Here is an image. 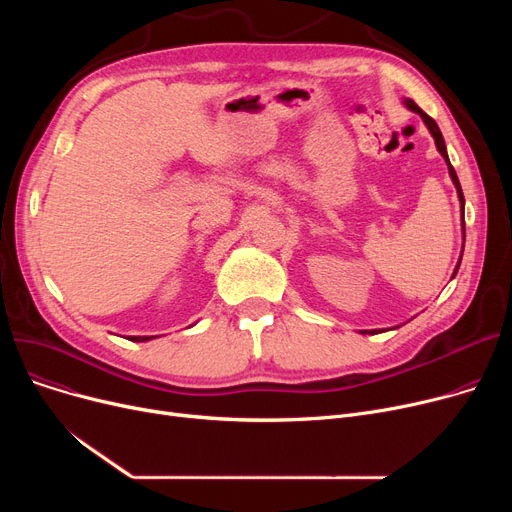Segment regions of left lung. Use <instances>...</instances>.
<instances>
[{"instance_id":"obj_1","label":"left lung","mask_w":512,"mask_h":512,"mask_svg":"<svg viewBox=\"0 0 512 512\" xmlns=\"http://www.w3.org/2000/svg\"><path fill=\"white\" fill-rule=\"evenodd\" d=\"M405 103L411 112H415V114H419L421 116V120L425 122V126H427V130L432 132V137H434V141H436V147H438V151H440V155L444 157V161H446V166H448V174H450V178H452V182H454V188H456V195H459V201H461V211H463V247H465V197H463V191H461V182H459V176H456V172H454V168H452V164H450V159H448V151H446V143H444V137H442V132H440V128H438V124H436V120L434 118H429L421 107L413 101V99H405L402 101ZM461 259H463V253H461V257H459V263H456V267H454V272H452V278L456 276V272H459V265H461ZM378 330H361V334H375Z\"/></svg>"}]
</instances>
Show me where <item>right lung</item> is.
Instances as JSON below:
<instances>
[{"instance_id": "1", "label": "right lung", "mask_w": 512, "mask_h": 512, "mask_svg": "<svg viewBox=\"0 0 512 512\" xmlns=\"http://www.w3.org/2000/svg\"><path fill=\"white\" fill-rule=\"evenodd\" d=\"M151 338H157V336H130L128 340H132V342H147Z\"/></svg>"}]
</instances>
